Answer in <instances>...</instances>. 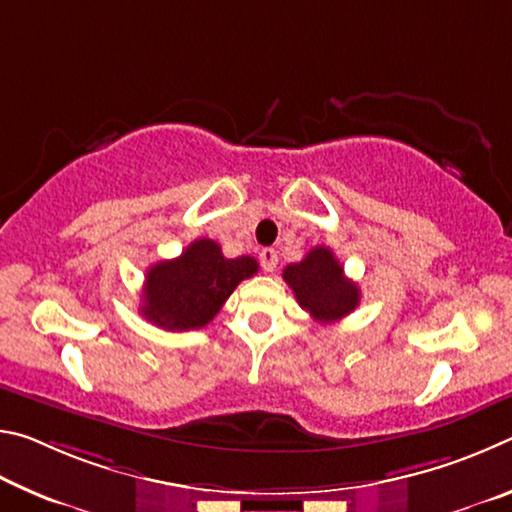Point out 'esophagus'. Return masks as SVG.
I'll list each match as a JSON object with an SVG mask.
<instances>
[{
	"label": "esophagus",
	"mask_w": 512,
	"mask_h": 512,
	"mask_svg": "<svg viewBox=\"0 0 512 512\" xmlns=\"http://www.w3.org/2000/svg\"><path fill=\"white\" fill-rule=\"evenodd\" d=\"M259 262H262L266 273H273L277 268V250L275 248H264L262 253H259Z\"/></svg>",
	"instance_id": "1"
}]
</instances>
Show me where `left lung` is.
<instances>
[{
	"label": "left lung",
	"instance_id": "obj_1",
	"mask_svg": "<svg viewBox=\"0 0 512 512\" xmlns=\"http://www.w3.org/2000/svg\"><path fill=\"white\" fill-rule=\"evenodd\" d=\"M298 305L318 323H334L357 309L361 291L348 280L343 266L325 246L311 248L305 259L282 271Z\"/></svg>",
	"mask_w": 512,
	"mask_h": 512
}]
</instances>
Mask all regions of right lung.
Here are the masks:
<instances>
[{
	"instance_id": "add662e5",
	"label": "right lung",
	"mask_w": 512,
	"mask_h": 512,
	"mask_svg": "<svg viewBox=\"0 0 512 512\" xmlns=\"http://www.w3.org/2000/svg\"><path fill=\"white\" fill-rule=\"evenodd\" d=\"M255 257H223L212 239H196L183 255L149 268L142 316L169 332L201 329L219 314L237 284L257 273Z\"/></svg>"
}]
</instances>
